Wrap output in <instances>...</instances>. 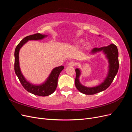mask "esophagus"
<instances>
[{"mask_svg": "<svg viewBox=\"0 0 132 132\" xmlns=\"http://www.w3.org/2000/svg\"><path fill=\"white\" fill-rule=\"evenodd\" d=\"M68 65H69V66H71V67H74V66H75V62H74V61H70V62L68 63Z\"/></svg>", "mask_w": 132, "mask_h": 132, "instance_id": "obj_1", "label": "esophagus"}]
</instances>
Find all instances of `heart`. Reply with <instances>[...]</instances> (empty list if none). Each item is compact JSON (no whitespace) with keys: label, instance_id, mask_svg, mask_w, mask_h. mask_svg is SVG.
Returning a JSON list of instances; mask_svg holds the SVG:
<instances>
[{"label":"heart","instance_id":"obj_1","mask_svg":"<svg viewBox=\"0 0 132 132\" xmlns=\"http://www.w3.org/2000/svg\"><path fill=\"white\" fill-rule=\"evenodd\" d=\"M88 45H89V44H87V45H86V46H88Z\"/></svg>","mask_w":132,"mask_h":132}]
</instances>
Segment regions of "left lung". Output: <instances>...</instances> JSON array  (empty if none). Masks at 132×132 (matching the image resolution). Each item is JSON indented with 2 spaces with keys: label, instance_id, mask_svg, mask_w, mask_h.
<instances>
[{
  "label": "left lung",
  "instance_id": "1",
  "mask_svg": "<svg viewBox=\"0 0 132 132\" xmlns=\"http://www.w3.org/2000/svg\"><path fill=\"white\" fill-rule=\"evenodd\" d=\"M103 51L106 54V57L109 59V71L106 79L101 84L94 87H87L82 85L79 82V78L80 75V71L79 69H75L76 78L75 80V85L77 89L81 93L86 95H94L104 91L109 87L113 81V79L116 75L118 68V51L117 46L114 44H111L110 45L106 47H102L101 48H94L92 50V53H95L98 51Z\"/></svg>",
  "mask_w": 132,
  "mask_h": 132
}]
</instances>
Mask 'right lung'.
I'll list each match as a JSON object with an SVG mask.
<instances>
[{
  "label": "right lung",
  "instance_id": "right-lung-1",
  "mask_svg": "<svg viewBox=\"0 0 132 132\" xmlns=\"http://www.w3.org/2000/svg\"><path fill=\"white\" fill-rule=\"evenodd\" d=\"M46 35L41 34H36L28 36L23 38L16 47L15 50V63H14V70L15 74L18 76L21 85L29 93L35 95L41 96H47L52 94L55 90L57 86L58 78L62 70L64 69V67L61 65L58 67L55 68L53 69L50 75V77L47 80V81L41 85H34L30 82L27 81L25 78L22 75L19 67V53L20 48L26 43L29 40H38L41 39Z\"/></svg>",
  "mask_w": 132,
  "mask_h": 132
}]
</instances>
